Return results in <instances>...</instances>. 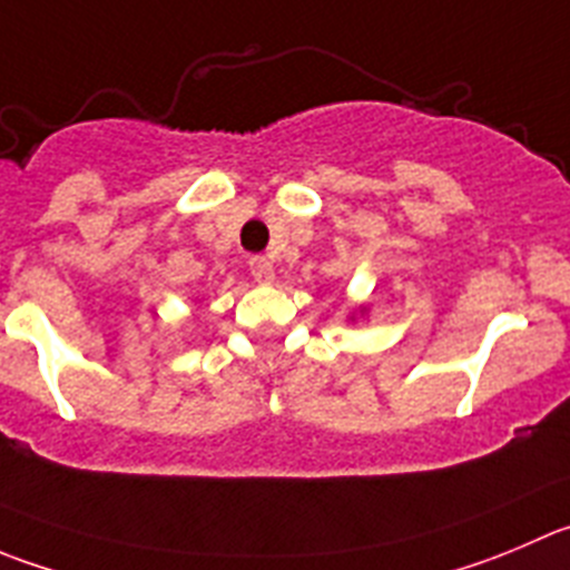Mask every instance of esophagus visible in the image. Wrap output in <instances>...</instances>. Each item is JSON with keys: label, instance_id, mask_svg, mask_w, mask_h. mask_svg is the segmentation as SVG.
I'll return each instance as SVG.
<instances>
[{"label": "esophagus", "instance_id": "1", "mask_svg": "<svg viewBox=\"0 0 570 570\" xmlns=\"http://www.w3.org/2000/svg\"><path fill=\"white\" fill-rule=\"evenodd\" d=\"M248 268H252L254 279L263 282V285H271V282H274V276H276L274 265H271L268 257H252V259H248Z\"/></svg>", "mask_w": 570, "mask_h": 570}]
</instances>
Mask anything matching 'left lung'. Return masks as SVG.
I'll return each mask as SVG.
<instances>
[{"mask_svg": "<svg viewBox=\"0 0 570 570\" xmlns=\"http://www.w3.org/2000/svg\"><path fill=\"white\" fill-rule=\"evenodd\" d=\"M366 311H370V307H366V305H357V307H350V316H346V318H350V322H355V318H357V316H366Z\"/></svg>", "mask_w": 570, "mask_h": 570, "instance_id": "obj_1", "label": "left lung"}]
</instances>
